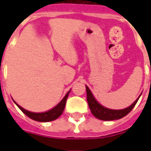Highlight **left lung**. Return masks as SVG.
I'll list each match as a JSON object with an SVG mask.
<instances>
[{
	"label": "left lung",
	"mask_w": 151,
	"mask_h": 151,
	"mask_svg": "<svg viewBox=\"0 0 151 151\" xmlns=\"http://www.w3.org/2000/svg\"><path fill=\"white\" fill-rule=\"evenodd\" d=\"M86 89L87 102H88L89 108L91 109V113L96 118L102 120H114L123 118L124 116H125L126 115H128L130 111H132V109L134 108V106L136 105L137 102L138 101L140 96H141L140 95L139 97L136 99V101L134 102L131 106H129V108H124L122 110H112V109H108V108H104L102 105L99 104L94 98V96L92 95L91 91H90V89L88 88V86H86Z\"/></svg>",
	"instance_id": "1"
}]
</instances>
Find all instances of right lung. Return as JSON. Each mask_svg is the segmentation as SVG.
I'll use <instances>...</instances> for the list:
<instances>
[{
	"instance_id": "add662e5",
	"label": "right lung",
	"mask_w": 151,
	"mask_h": 151,
	"mask_svg": "<svg viewBox=\"0 0 151 151\" xmlns=\"http://www.w3.org/2000/svg\"><path fill=\"white\" fill-rule=\"evenodd\" d=\"M69 94V91L66 94V95L64 97L62 100L60 102L59 104L56 105V107L53 108L52 110L46 111V112H42V113H35V112L27 111V110H25L24 108H22L19 105L17 104L15 102L14 103L25 115H27L28 117H30L32 120L40 121V122H47V121H52V120H56L63 113V111H64L65 107L66 100H67Z\"/></svg>"
}]
</instances>
